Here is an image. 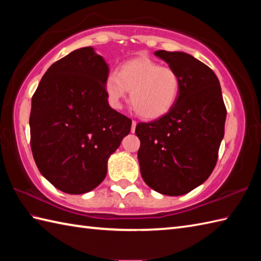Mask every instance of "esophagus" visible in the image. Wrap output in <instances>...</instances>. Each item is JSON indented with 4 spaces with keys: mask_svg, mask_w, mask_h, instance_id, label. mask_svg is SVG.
Wrapping results in <instances>:
<instances>
[{
    "mask_svg": "<svg viewBox=\"0 0 261 261\" xmlns=\"http://www.w3.org/2000/svg\"><path fill=\"white\" fill-rule=\"evenodd\" d=\"M136 125H137V122L136 121H132V125H131V132H132V134H135Z\"/></svg>",
    "mask_w": 261,
    "mask_h": 261,
    "instance_id": "34e87169",
    "label": "esophagus"
}]
</instances>
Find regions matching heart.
Wrapping results in <instances>:
<instances>
[{"label":"heart","instance_id":"b5f03b06","mask_svg":"<svg viewBox=\"0 0 261 261\" xmlns=\"http://www.w3.org/2000/svg\"><path fill=\"white\" fill-rule=\"evenodd\" d=\"M110 104L122 108V99L129 90L130 102L142 118H162L174 108L180 92L178 74L147 57L130 59L120 70H111L104 81Z\"/></svg>","mask_w":261,"mask_h":261}]
</instances>
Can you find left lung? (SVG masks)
I'll use <instances>...</instances> for the list:
<instances>
[{"instance_id":"8db88e82","label":"left lung","mask_w":261,"mask_h":261,"mask_svg":"<svg viewBox=\"0 0 261 261\" xmlns=\"http://www.w3.org/2000/svg\"><path fill=\"white\" fill-rule=\"evenodd\" d=\"M154 55L178 74L180 92L167 114L136 126L140 173L153 191L184 195L212 174L224 137L226 109L218 77L206 65L181 51Z\"/></svg>"}]
</instances>
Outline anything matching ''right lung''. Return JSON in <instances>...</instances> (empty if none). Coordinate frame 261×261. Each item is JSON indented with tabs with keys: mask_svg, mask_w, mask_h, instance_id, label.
Wrapping results in <instances>:
<instances>
[{
	"mask_svg": "<svg viewBox=\"0 0 261 261\" xmlns=\"http://www.w3.org/2000/svg\"><path fill=\"white\" fill-rule=\"evenodd\" d=\"M109 70L93 47L76 49L48 68L32 96L33 158L41 175L67 194L101 184L110 156L130 132L131 120L109 105Z\"/></svg>",
	"mask_w": 261,
	"mask_h": 261,
	"instance_id": "1",
	"label": "right lung"
}]
</instances>
